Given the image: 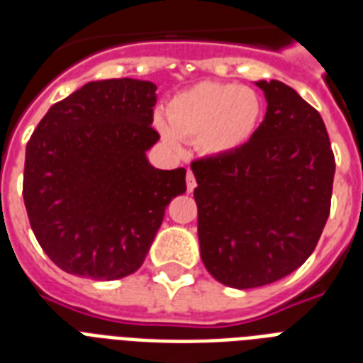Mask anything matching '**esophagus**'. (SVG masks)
Returning a JSON list of instances; mask_svg holds the SVG:
<instances>
[{
	"instance_id": "1",
	"label": "esophagus",
	"mask_w": 363,
	"mask_h": 363,
	"mask_svg": "<svg viewBox=\"0 0 363 363\" xmlns=\"http://www.w3.org/2000/svg\"><path fill=\"white\" fill-rule=\"evenodd\" d=\"M186 188H188V192H194V188H196V177H194L192 171H188V175H186Z\"/></svg>"
}]
</instances>
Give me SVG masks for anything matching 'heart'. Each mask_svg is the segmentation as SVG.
<instances>
[{"label":"heart","mask_w":363,"mask_h":363,"mask_svg":"<svg viewBox=\"0 0 363 363\" xmlns=\"http://www.w3.org/2000/svg\"><path fill=\"white\" fill-rule=\"evenodd\" d=\"M262 99L252 88L232 82H199L167 104V122L154 125L162 141L181 148L184 141H199L209 156H226L247 145L258 128Z\"/></svg>","instance_id":"obj_1"}]
</instances>
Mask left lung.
<instances>
[{"label": "left lung", "instance_id": "obj_1", "mask_svg": "<svg viewBox=\"0 0 363 363\" xmlns=\"http://www.w3.org/2000/svg\"><path fill=\"white\" fill-rule=\"evenodd\" d=\"M256 86L267 111L250 141L192 164L199 254L216 281L239 290L279 281L309 258L335 175L318 111L281 81Z\"/></svg>", "mask_w": 363, "mask_h": 363}]
</instances>
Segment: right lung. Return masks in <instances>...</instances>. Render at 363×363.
<instances>
[{"label":"right lung","mask_w":363,"mask_h":363,"mask_svg":"<svg viewBox=\"0 0 363 363\" xmlns=\"http://www.w3.org/2000/svg\"><path fill=\"white\" fill-rule=\"evenodd\" d=\"M156 84L94 81L54 104L26 147L24 203L31 230L60 269L94 281L135 273L186 192V169H156L147 150Z\"/></svg>","instance_id":"obj_1"}]
</instances>
